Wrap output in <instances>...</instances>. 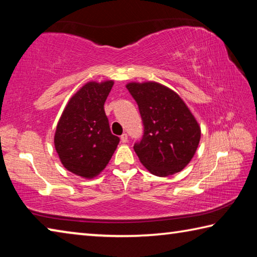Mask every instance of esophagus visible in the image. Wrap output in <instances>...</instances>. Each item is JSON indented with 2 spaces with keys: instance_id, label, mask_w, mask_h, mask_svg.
Segmentation results:
<instances>
[{
  "instance_id": "obj_1",
  "label": "esophagus",
  "mask_w": 257,
  "mask_h": 257,
  "mask_svg": "<svg viewBox=\"0 0 257 257\" xmlns=\"http://www.w3.org/2000/svg\"><path fill=\"white\" fill-rule=\"evenodd\" d=\"M120 139H121V142H122V143H127L128 142V135L127 134H122V135H121Z\"/></svg>"
}]
</instances>
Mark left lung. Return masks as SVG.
I'll return each instance as SVG.
<instances>
[{
	"mask_svg": "<svg viewBox=\"0 0 257 257\" xmlns=\"http://www.w3.org/2000/svg\"><path fill=\"white\" fill-rule=\"evenodd\" d=\"M129 93L141 113L144 134L134 150L151 173L168 177L181 171L196 152L201 128L179 95L158 82H130Z\"/></svg>",
	"mask_w": 257,
	"mask_h": 257,
	"instance_id": "obj_1",
	"label": "left lung"
}]
</instances>
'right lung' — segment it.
<instances>
[{
  "label": "right lung",
  "mask_w": 257,
  "mask_h": 257,
  "mask_svg": "<svg viewBox=\"0 0 257 257\" xmlns=\"http://www.w3.org/2000/svg\"><path fill=\"white\" fill-rule=\"evenodd\" d=\"M112 80L90 81L70 98L56 125L55 150L63 167L77 176H97L118 146L104 111Z\"/></svg>",
  "instance_id": "1"
}]
</instances>
